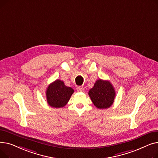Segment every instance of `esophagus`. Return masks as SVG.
<instances>
[{
    "label": "esophagus",
    "mask_w": 158,
    "mask_h": 158,
    "mask_svg": "<svg viewBox=\"0 0 158 158\" xmlns=\"http://www.w3.org/2000/svg\"><path fill=\"white\" fill-rule=\"evenodd\" d=\"M77 92H83V91H84V88L82 87V86H78L77 88Z\"/></svg>",
    "instance_id": "1"
}]
</instances>
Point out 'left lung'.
<instances>
[{
  "label": "left lung",
  "mask_w": 158,
  "mask_h": 158,
  "mask_svg": "<svg viewBox=\"0 0 158 158\" xmlns=\"http://www.w3.org/2000/svg\"><path fill=\"white\" fill-rule=\"evenodd\" d=\"M88 95L97 108L106 109L113 104L116 93L110 81L98 79L89 89Z\"/></svg>",
  "instance_id": "8db88e82"
}]
</instances>
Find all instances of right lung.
<instances>
[{
	"mask_svg": "<svg viewBox=\"0 0 158 158\" xmlns=\"http://www.w3.org/2000/svg\"><path fill=\"white\" fill-rule=\"evenodd\" d=\"M73 89L64 85V82L57 79L50 84L46 90L48 104L55 108L64 107L70 100Z\"/></svg>",
	"mask_w": 158,
	"mask_h": 158,
	"instance_id": "right-lung-1",
	"label": "right lung"
}]
</instances>
